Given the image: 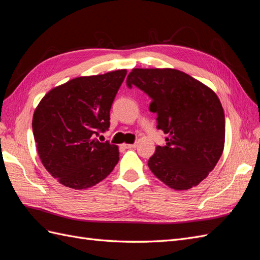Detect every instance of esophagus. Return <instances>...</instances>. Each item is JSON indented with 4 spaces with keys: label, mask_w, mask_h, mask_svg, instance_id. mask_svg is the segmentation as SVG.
I'll use <instances>...</instances> for the list:
<instances>
[{
    "label": "esophagus",
    "mask_w": 260,
    "mask_h": 260,
    "mask_svg": "<svg viewBox=\"0 0 260 260\" xmlns=\"http://www.w3.org/2000/svg\"><path fill=\"white\" fill-rule=\"evenodd\" d=\"M122 146L124 148H135V147H137V143H135V144H122Z\"/></svg>",
    "instance_id": "34e87169"
}]
</instances>
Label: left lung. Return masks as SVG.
<instances>
[{
	"mask_svg": "<svg viewBox=\"0 0 260 260\" xmlns=\"http://www.w3.org/2000/svg\"><path fill=\"white\" fill-rule=\"evenodd\" d=\"M127 85L148 94L157 128L167 135L166 145L157 146L148 159L149 169L177 191L199 185L224 147V112L217 94L174 68H133Z\"/></svg>",
	"mask_w": 260,
	"mask_h": 260,
	"instance_id": "1",
	"label": "left lung"
}]
</instances>
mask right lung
Instances as JSON below:
<instances>
[{"mask_svg":"<svg viewBox=\"0 0 260 260\" xmlns=\"http://www.w3.org/2000/svg\"><path fill=\"white\" fill-rule=\"evenodd\" d=\"M127 70L83 76L55 86L38 104L34 137L44 168L58 182L83 190L104 180L119 160L118 146L95 136L109 127V112Z\"/></svg>","mask_w":260,"mask_h":260,"instance_id":"obj_1","label":"right lung"}]
</instances>
